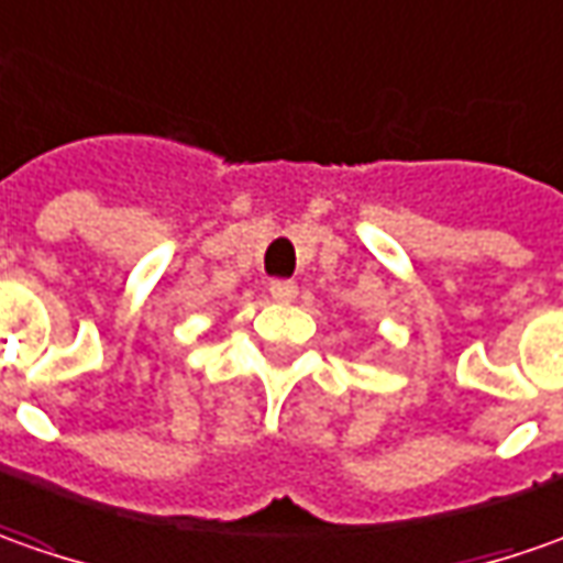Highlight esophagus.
<instances>
[{
  "label": "esophagus",
  "mask_w": 563,
  "mask_h": 563,
  "mask_svg": "<svg viewBox=\"0 0 563 563\" xmlns=\"http://www.w3.org/2000/svg\"><path fill=\"white\" fill-rule=\"evenodd\" d=\"M299 296V286L292 280H274L271 283V299L274 301H292Z\"/></svg>",
  "instance_id": "obj_1"
}]
</instances>
